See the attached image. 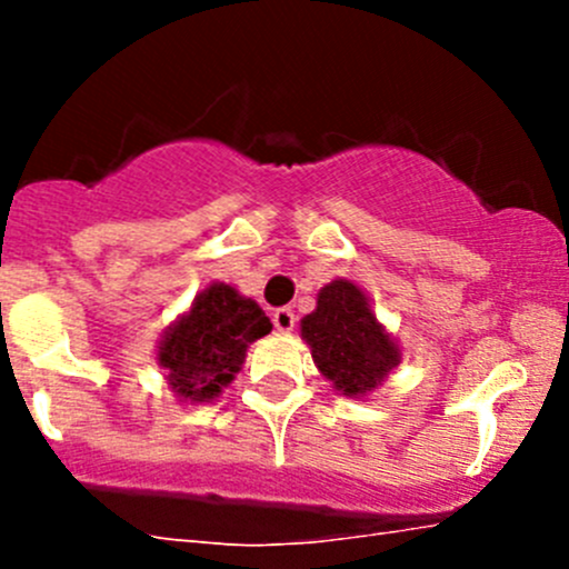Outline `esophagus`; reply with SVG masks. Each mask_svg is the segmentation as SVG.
<instances>
[{"label":"esophagus","mask_w":569,"mask_h":569,"mask_svg":"<svg viewBox=\"0 0 569 569\" xmlns=\"http://www.w3.org/2000/svg\"><path fill=\"white\" fill-rule=\"evenodd\" d=\"M272 325H274V330L278 332H291L295 330V325H297V317H295V311H291V308H278V311L272 313Z\"/></svg>","instance_id":"34e87169"}]
</instances>
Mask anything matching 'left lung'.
Segmentation results:
<instances>
[{"mask_svg": "<svg viewBox=\"0 0 569 569\" xmlns=\"http://www.w3.org/2000/svg\"><path fill=\"white\" fill-rule=\"evenodd\" d=\"M300 336L319 375L347 399L380 391L401 363V347L377 319L369 295L355 280L336 278L317 295V308L300 319Z\"/></svg>", "mask_w": 569, "mask_h": 569, "instance_id": "1", "label": "left lung"}]
</instances>
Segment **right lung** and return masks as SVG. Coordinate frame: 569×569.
Wrapping results in <instances>:
<instances>
[{"label":"right lung","instance_id":"obj_1","mask_svg":"<svg viewBox=\"0 0 569 569\" xmlns=\"http://www.w3.org/2000/svg\"><path fill=\"white\" fill-rule=\"evenodd\" d=\"M272 330V321L237 286L211 280L192 306L164 327L157 366L181 405H206L242 371L252 341Z\"/></svg>","mask_w":569,"mask_h":569}]
</instances>
